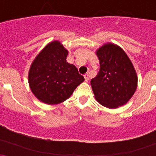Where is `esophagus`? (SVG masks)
<instances>
[{
  "label": "esophagus",
  "instance_id": "1",
  "mask_svg": "<svg viewBox=\"0 0 156 156\" xmlns=\"http://www.w3.org/2000/svg\"><path fill=\"white\" fill-rule=\"evenodd\" d=\"M84 76L85 81H86V82H88V80H89V74L86 73L84 76Z\"/></svg>",
  "mask_w": 156,
  "mask_h": 156
}]
</instances>
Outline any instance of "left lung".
Instances as JSON below:
<instances>
[{"instance_id":"8db88e82","label":"left lung","mask_w":156,"mask_h":156,"mask_svg":"<svg viewBox=\"0 0 156 156\" xmlns=\"http://www.w3.org/2000/svg\"><path fill=\"white\" fill-rule=\"evenodd\" d=\"M100 70L90 80L95 99L101 105L116 108L131 98L137 87V76L130 59L118 45L107 43L96 51Z\"/></svg>"}]
</instances>
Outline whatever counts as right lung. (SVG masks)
Masks as SVG:
<instances>
[{
  "instance_id": "right-lung-1",
  "label": "right lung",
  "mask_w": 156,
  "mask_h": 156,
  "mask_svg": "<svg viewBox=\"0 0 156 156\" xmlns=\"http://www.w3.org/2000/svg\"><path fill=\"white\" fill-rule=\"evenodd\" d=\"M68 54L60 41H54L43 48L32 62L28 74L29 85L41 102L60 104L84 81L76 67L66 62Z\"/></svg>"
}]
</instances>
